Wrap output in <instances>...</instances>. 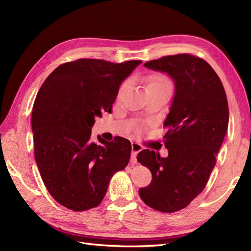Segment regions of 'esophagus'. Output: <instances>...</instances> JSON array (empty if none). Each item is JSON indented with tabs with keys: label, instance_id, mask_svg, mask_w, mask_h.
<instances>
[{
	"label": "esophagus",
	"instance_id": "1",
	"mask_svg": "<svg viewBox=\"0 0 251 251\" xmlns=\"http://www.w3.org/2000/svg\"><path fill=\"white\" fill-rule=\"evenodd\" d=\"M140 151H142V147L140 146V144L133 142L132 143V157H131V163L132 164L137 163V159H136V156H137V154L139 153Z\"/></svg>",
	"mask_w": 251,
	"mask_h": 251
}]
</instances>
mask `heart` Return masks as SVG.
I'll use <instances>...</instances> for the list:
<instances>
[{
    "label": "heart",
    "instance_id": "b5f03b06",
    "mask_svg": "<svg viewBox=\"0 0 251 251\" xmlns=\"http://www.w3.org/2000/svg\"><path fill=\"white\" fill-rule=\"evenodd\" d=\"M151 87H165V88H172L171 87V82L170 80L166 78L165 76H163V75H160V74H154L151 75V76H150L149 78V81H148V86H147V89L149 88H151ZM125 88V85L121 87L120 89V92L121 91L124 90Z\"/></svg>",
    "mask_w": 251,
    "mask_h": 251
}]
</instances>
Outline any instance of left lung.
<instances>
[{
    "label": "left lung",
    "mask_w": 251,
    "mask_h": 251,
    "mask_svg": "<svg viewBox=\"0 0 251 251\" xmlns=\"http://www.w3.org/2000/svg\"><path fill=\"white\" fill-rule=\"evenodd\" d=\"M144 67L168 74L175 95L164 121L169 156L150 150L137 155L151 173V184L139 188V196L151 208L174 212L186 207L206 185L228 127V102L221 79L202 58L169 55Z\"/></svg>",
    "instance_id": "obj_1"
}]
</instances>
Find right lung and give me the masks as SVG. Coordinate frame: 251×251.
I'll return each mask as SVG.
<instances>
[{"mask_svg":"<svg viewBox=\"0 0 251 251\" xmlns=\"http://www.w3.org/2000/svg\"><path fill=\"white\" fill-rule=\"evenodd\" d=\"M141 60L114 64L81 58L58 66L33 104L34 157L45 186L63 206L88 210L102 201L113 175L131 156V142L91 140L96 117L112 112L119 87Z\"/></svg>","mask_w":251,"mask_h":251,"instance_id":"add662e5","label":"right lung"}]
</instances>
